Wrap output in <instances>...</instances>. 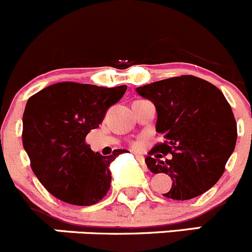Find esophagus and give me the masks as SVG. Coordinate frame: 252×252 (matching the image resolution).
<instances>
[{
  "label": "esophagus",
  "mask_w": 252,
  "mask_h": 252,
  "mask_svg": "<svg viewBox=\"0 0 252 252\" xmlns=\"http://www.w3.org/2000/svg\"><path fill=\"white\" fill-rule=\"evenodd\" d=\"M135 158H136V160L141 163V165H145V158H144L143 155H138V154H136Z\"/></svg>",
  "instance_id": "34e87169"
}]
</instances>
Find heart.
<instances>
[{
  "mask_svg": "<svg viewBox=\"0 0 252 252\" xmlns=\"http://www.w3.org/2000/svg\"><path fill=\"white\" fill-rule=\"evenodd\" d=\"M131 148L133 149H140L141 145H143V141L141 140H135V141H131Z\"/></svg>",
  "mask_w": 252,
  "mask_h": 252,
  "instance_id": "heart-1",
  "label": "heart"
}]
</instances>
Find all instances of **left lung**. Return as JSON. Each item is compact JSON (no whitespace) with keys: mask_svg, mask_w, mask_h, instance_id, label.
<instances>
[{"mask_svg":"<svg viewBox=\"0 0 252 252\" xmlns=\"http://www.w3.org/2000/svg\"><path fill=\"white\" fill-rule=\"evenodd\" d=\"M136 92L155 104L156 131L165 138L145 158L151 172L172 180L163 196L187 201L203 194L221 177L235 149L236 122L224 94L192 75L153 82ZM167 153L173 155L171 160L158 158Z\"/></svg>","mask_w":252,"mask_h":252,"instance_id":"1","label":"left lung"}]
</instances>
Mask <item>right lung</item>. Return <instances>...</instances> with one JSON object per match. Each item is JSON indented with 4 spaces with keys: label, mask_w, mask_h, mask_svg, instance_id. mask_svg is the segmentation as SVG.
I'll use <instances>...</instances> for the list:
<instances>
[{
    "label": "right lung",
    "mask_w": 252,
    "mask_h": 252,
    "mask_svg": "<svg viewBox=\"0 0 252 252\" xmlns=\"http://www.w3.org/2000/svg\"><path fill=\"white\" fill-rule=\"evenodd\" d=\"M126 86L98 87L59 82L29 97L23 113V148L31 167L46 191L74 206H92L111 188L109 156L94 153L86 135L98 128L107 109Z\"/></svg>",
    "instance_id": "add662e5"
}]
</instances>
